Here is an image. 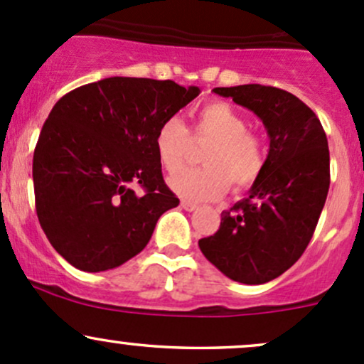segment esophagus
<instances>
[{
  "label": "esophagus",
  "instance_id": "esophagus-1",
  "mask_svg": "<svg viewBox=\"0 0 364 364\" xmlns=\"http://www.w3.org/2000/svg\"><path fill=\"white\" fill-rule=\"evenodd\" d=\"M181 206L183 210H187V212H194V210L198 208V205L196 203H193V201H187V199H182L181 201Z\"/></svg>",
  "mask_w": 364,
  "mask_h": 364
}]
</instances>
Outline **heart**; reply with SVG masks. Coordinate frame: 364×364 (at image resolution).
Here are the masks:
<instances>
[{
	"instance_id": "1",
	"label": "heart",
	"mask_w": 364,
	"mask_h": 364,
	"mask_svg": "<svg viewBox=\"0 0 364 364\" xmlns=\"http://www.w3.org/2000/svg\"><path fill=\"white\" fill-rule=\"evenodd\" d=\"M193 139L208 140L199 161L203 166L183 168L170 177L171 189L194 201L220 198L229 189L243 191L260 177L265 156L260 139L248 132V119L232 105L210 102L196 114ZM189 132L178 116H170L154 135L159 165L175 171L182 165L189 147Z\"/></svg>"
}]
</instances>
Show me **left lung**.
Here are the masks:
<instances>
[{
    "instance_id": "1",
    "label": "left lung",
    "mask_w": 364,
    "mask_h": 364,
    "mask_svg": "<svg viewBox=\"0 0 364 364\" xmlns=\"http://www.w3.org/2000/svg\"><path fill=\"white\" fill-rule=\"evenodd\" d=\"M264 123L269 152L248 196L222 212L220 228L199 248L222 274L264 284L291 267L307 248L330 187V151L321 123L290 92L264 87L213 88Z\"/></svg>"
}]
</instances>
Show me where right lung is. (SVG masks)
<instances>
[{"label": "right lung", "mask_w": 364, "mask_h": 364, "mask_svg": "<svg viewBox=\"0 0 364 364\" xmlns=\"http://www.w3.org/2000/svg\"><path fill=\"white\" fill-rule=\"evenodd\" d=\"M199 92L170 80L112 76L53 105L34 149L33 182L41 229L58 255L100 272L146 248L158 218L178 205L163 181L156 130Z\"/></svg>", "instance_id": "add662e5"}]
</instances>
